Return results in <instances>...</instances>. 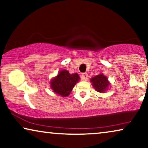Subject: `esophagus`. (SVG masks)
I'll list each match as a JSON object with an SVG mask.
<instances>
[{"mask_svg": "<svg viewBox=\"0 0 148 148\" xmlns=\"http://www.w3.org/2000/svg\"><path fill=\"white\" fill-rule=\"evenodd\" d=\"M88 79V74L87 73H84L82 75V79L83 81H87Z\"/></svg>", "mask_w": 148, "mask_h": 148, "instance_id": "obj_1", "label": "esophagus"}]
</instances>
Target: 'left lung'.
I'll return each mask as SVG.
<instances>
[{"label": "left lung", "instance_id": "left-lung-1", "mask_svg": "<svg viewBox=\"0 0 148 148\" xmlns=\"http://www.w3.org/2000/svg\"><path fill=\"white\" fill-rule=\"evenodd\" d=\"M92 86L97 92L100 93H104L109 86L108 78L103 74L98 75L91 79Z\"/></svg>", "mask_w": 148, "mask_h": 148}]
</instances>
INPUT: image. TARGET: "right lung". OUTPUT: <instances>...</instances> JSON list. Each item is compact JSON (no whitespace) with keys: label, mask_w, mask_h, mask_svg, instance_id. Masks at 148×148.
<instances>
[{"label":"right lung","mask_w":148,"mask_h":148,"mask_svg":"<svg viewBox=\"0 0 148 148\" xmlns=\"http://www.w3.org/2000/svg\"><path fill=\"white\" fill-rule=\"evenodd\" d=\"M77 73L70 74L66 70H62L58 75L50 82V86L54 92L65 97L69 95L76 83L79 80Z\"/></svg>","instance_id":"right-lung-1"}]
</instances>
